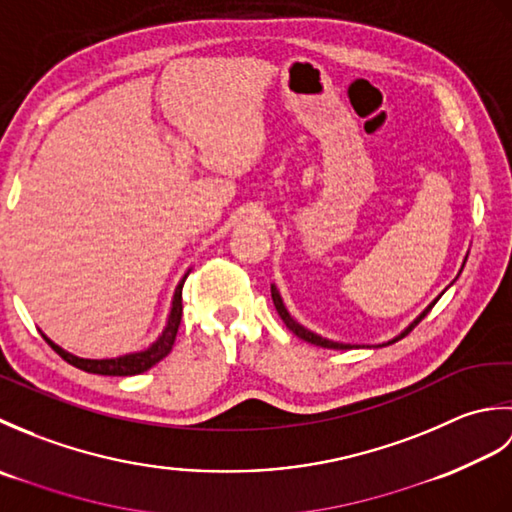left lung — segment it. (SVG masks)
<instances>
[{"instance_id": "left-lung-1", "label": "left lung", "mask_w": 512, "mask_h": 512, "mask_svg": "<svg viewBox=\"0 0 512 512\" xmlns=\"http://www.w3.org/2000/svg\"><path fill=\"white\" fill-rule=\"evenodd\" d=\"M436 301H438V299H436ZM436 301H433L431 306H429L427 310H424V312L420 314V317H418L416 321H413V323L409 325V328H407L405 332H402V334L398 336V339H394V341H391V343H396V341H400V339H405V336H407V334H409L413 328H416V325H418V323H420L424 317H427V314L431 312V308L436 306ZM273 303H275V308H277V312H279L281 321L286 323V328H288L292 334H297L299 339L308 341V343H312V345L325 347V350H350V347H354V345H345V343H334V341H328V339H321V336L312 334V332H310V330H306V328H301V325H299V323H297L295 319H292L290 314H288V310H286V306H284V301H281V297H279V292H277V288H275V286H273Z\"/></svg>"}]
</instances>
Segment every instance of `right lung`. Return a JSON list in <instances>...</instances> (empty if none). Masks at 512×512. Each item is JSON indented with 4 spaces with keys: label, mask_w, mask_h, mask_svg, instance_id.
Instances as JSON below:
<instances>
[{
    "label": "right lung",
    "mask_w": 512,
    "mask_h": 512,
    "mask_svg": "<svg viewBox=\"0 0 512 512\" xmlns=\"http://www.w3.org/2000/svg\"><path fill=\"white\" fill-rule=\"evenodd\" d=\"M182 286H184V279L178 284L176 295H173V308H171L169 323H167L165 332H162L160 339L151 347H147L145 352L127 354V356H121V358H105V361H90V358H79V356H72L65 350H61V347L54 345L48 339V336H43V339H46V343L63 358L65 363L74 365L76 369H83V372H88V374H101V376L143 374V372H147L149 367H154L156 363H160L162 358H165L173 350V343H176V334H178L180 321H182Z\"/></svg>",
    "instance_id": "1"
}]
</instances>
